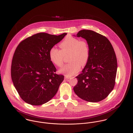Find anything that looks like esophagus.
<instances>
[{
    "label": "esophagus",
    "mask_w": 133,
    "mask_h": 133,
    "mask_svg": "<svg viewBox=\"0 0 133 133\" xmlns=\"http://www.w3.org/2000/svg\"><path fill=\"white\" fill-rule=\"evenodd\" d=\"M71 77L70 76H65V79H70Z\"/></svg>",
    "instance_id": "obj_1"
}]
</instances>
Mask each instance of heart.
Masks as SVG:
<instances>
[{
  "label": "heart",
  "mask_w": 133,
  "mask_h": 133,
  "mask_svg": "<svg viewBox=\"0 0 133 133\" xmlns=\"http://www.w3.org/2000/svg\"><path fill=\"white\" fill-rule=\"evenodd\" d=\"M59 50L52 47L49 51V58L51 62L58 67L63 65L64 56L69 54L70 61L60 70L59 72L66 76H72L78 73L80 66L85 65L90 55V48L88 42L84 39L69 36L60 44Z\"/></svg>",
  "instance_id": "obj_1"
}]
</instances>
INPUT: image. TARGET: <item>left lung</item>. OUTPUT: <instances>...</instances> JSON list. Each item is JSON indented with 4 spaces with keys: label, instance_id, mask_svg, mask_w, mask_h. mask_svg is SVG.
Segmentation results:
<instances>
[{
    "label": "left lung",
    "instance_id": "8db88e82",
    "mask_svg": "<svg viewBox=\"0 0 133 133\" xmlns=\"http://www.w3.org/2000/svg\"><path fill=\"white\" fill-rule=\"evenodd\" d=\"M84 38L90 48L89 59L82 73L76 76V95L87 101H100L114 89L117 61L113 47L106 37L93 31L83 30L76 35Z\"/></svg>",
    "mask_w": 133,
    "mask_h": 133
}]
</instances>
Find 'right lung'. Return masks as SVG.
<instances>
[{
  "label": "right lung",
  "mask_w": 133,
  "mask_h": 133,
  "mask_svg": "<svg viewBox=\"0 0 133 133\" xmlns=\"http://www.w3.org/2000/svg\"><path fill=\"white\" fill-rule=\"evenodd\" d=\"M66 33H39L22 40L16 48L11 65V77L21 98L33 105L46 103L57 93L64 76L49 58V51Z\"/></svg>",
  "instance_id": "obj_1"
}]
</instances>
